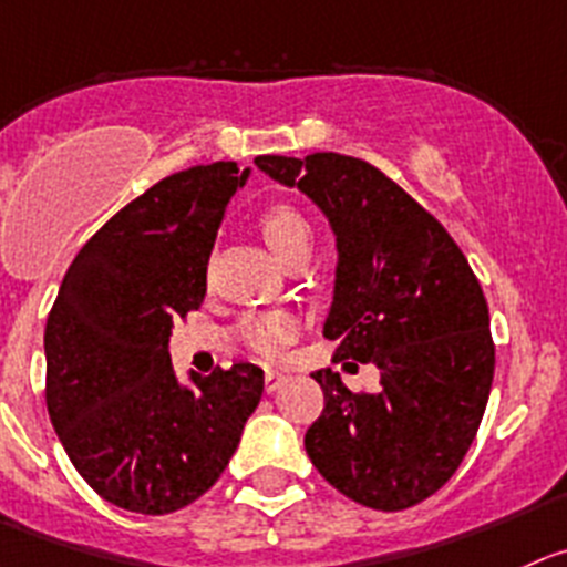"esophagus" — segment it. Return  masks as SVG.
Wrapping results in <instances>:
<instances>
[{
  "instance_id": "34e87169",
  "label": "esophagus",
  "mask_w": 567,
  "mask_h": 567,
  "mask_svg": "<svg viewBox=\"0 0 567 567\" xmlns=\"http://www.w3.org/2000/svg\"><path fill=\"white\" fill-rule=\"evenodd\" d=\"M285 383H288V374L279 372V369H268V372H266V391H268V394L279 391Z\"/></svg>"
}]
</instances>
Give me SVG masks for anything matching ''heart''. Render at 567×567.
Here are the masks:
<instances>
[{"label":"heart","mask_w":567,"mask_h":567,"mask_svg":"<svg viewBox=\"0 0 567 567\" xmlns=\"http://www.w3.org/2000/svg\"><path fill=\"white\" fill-rule=\"evenodd\" d=\"M266 243L279 259H290L313 248V226L290 204H274L259 218ZM293 319L288 313H254L237 324V338L257 355H274L293 338Z\"/></svg>","instance_id":"heart-1"}]
</instances>
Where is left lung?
<instances>
[{"label": "left lung", "instance_id": "obj_1", "mask_svg": "<svg viewBox=\"0 0 567 567\" xmlns=\"http://www.w3.org/2000/svg\"><path fill=\"white\" fill-rule=\"evenodd\" d=\"M254 164L327 218L338 257L324 338L338 343L336 361L380 369V389L367 394L332 369L313 372L324 411L305 451L355 504L409 509L456 473L489 400L495 347L478 279L431 212L363 158Z\"/></svg>", "mask_w": 567, "mask_h": 567}]
</instances>
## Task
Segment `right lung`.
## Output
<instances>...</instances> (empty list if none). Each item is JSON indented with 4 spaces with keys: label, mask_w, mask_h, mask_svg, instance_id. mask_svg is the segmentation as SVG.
Here are the masks:
<instances>
[{
    "label": "right lung",
    "mask_w": 567,
    "mask_h": 567,
    "mask_svg": "<svg viewBox=\"0 0 567 567\" xmlns=\"http://www.w3.org/2000/svg\"><path fill=\"white\" fill-rule=\"evenodd\" d=\"M251 167L173 173L78 251L44 330L47 411L69 462L100 498L140 515L198 501L240 444L262 369L209 378L171 363L173 321L198 310L231 195Z\"/></svg>",
    "instance_id": "obj_1"
}]
</instances>
